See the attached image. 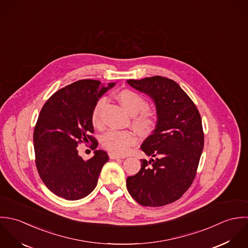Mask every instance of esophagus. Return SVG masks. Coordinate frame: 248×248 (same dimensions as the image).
Wrapping results in <instances>:
<instances>
[{
	"mask_svg": "<svg viewBox=\"0 0 248 248\" xmlns=\"http://www.w3.org/2000/svg\"><path fill=\"white\" fill-rule=\"evenodd\" d=\"M109 158L110 159H124V156H121V155H117V154H114V153H109Z\"/></svg>",
	"mask_w": 248,
	"mask_h": 248,
	"instance_id": "esophagus-1",
	"label": "esophagus"
}]
</instances>
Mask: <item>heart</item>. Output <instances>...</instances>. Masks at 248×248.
I'll return each mask as SVG.
<instances>
[{"instance_id":"obj_1","label":"heart","mask_w":248,"mask_h":248,"mask_svg":"<svg viewBox=\"0 0 248 248\" xmlns=\"http://www.w3.org/2000/svg\"><path fill=\"white\" fill-rule=\"evenodd\" d=\"M116 98L131 114V124L135 129L142 134H149L155 129L158 123V111L147 105V99L141 94L131 89H124L117 93ZM104 103L105 99H99L92 111L91 122L96 128H101L103 125L101 111ZM137 142L136 134L128 130H109L102 138L103 148L118 155L126 154Z\"/></svg>"}]
</instances>
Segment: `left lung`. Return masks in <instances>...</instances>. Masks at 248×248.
<instances>
[{
    "mask_svg": "<svg viewBox=\"0 0 248 248\" xmlns=\"http://www.w3.org/2000/svg\"><path fill=\"white\" fill-rule=\"evenodd\" d=\"M134 89L155 103L158 123L142 150L141 170L126 179V188L139 204L159 207L181 198L192 185L204 146L201 117L194 101L173 80L155 76L128 79Z\"/></svg>",
    "mask_w": 248,
    "mask_h": 248,
    "instance_id": "obj_1",
    "label": "left lung"
}]
</instances>
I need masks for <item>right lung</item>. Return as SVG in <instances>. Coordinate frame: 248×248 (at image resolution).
Returning <instances> with one entry per match:
<instances>
[{"label":"right lung","instance_id":"add662e5","mask_svg":"<svg viewBox=\"0 0 248 248\" xmlns=\"http://www.w3.org/2000/svg\"><path fill=\"white\" fill-rule=\"evenodd\" d=\"M107 87L99 80L81 79L55 92L43 105L33 132L35 164L46 187L67 200L87 197L97 186L100 170L109 160L101 149L84 161L78 146L98 141L91 122L93 108Z\"/></svg>","mask_w":248,"mask_h":248}]
</instances>
